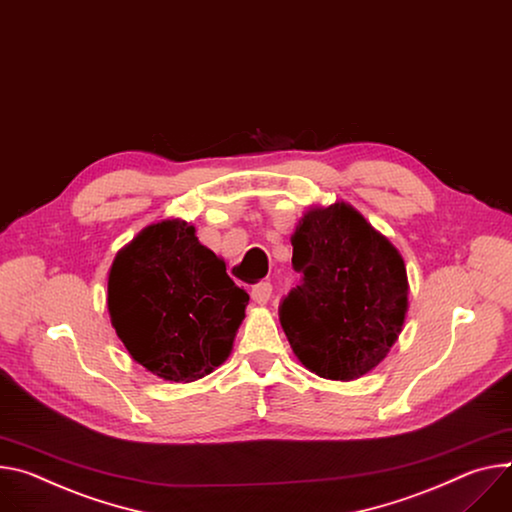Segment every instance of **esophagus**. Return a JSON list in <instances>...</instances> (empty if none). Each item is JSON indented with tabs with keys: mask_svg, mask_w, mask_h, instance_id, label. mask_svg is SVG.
Here are the masks:
<instances>
[{
	"mask_svg": "<svg viewBox=\"0 0 512 512\" xmlns=\"http://www.w3.org/2000/svg\"><path fill=\"white\" fill-rule=\"evenodd\" d=\"M271 292H273V288L269 282H259L251 288V298L257 304H267V300L271 298Z\"/></svg>",
	"mask_w": 512,
	"mask_h": 512,
	"instance_id": "1",
	"label": "esophagus"
}]
</instances>
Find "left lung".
<instances>
[{
  "label": "left lung",
  "instance_id": "8db88e82",
  "mask_svg": "<svg viewBox=\"0 0 512 512\" xmlns=\"http://www.w3.org/2000/svg\"><path fill=\"white\" fill-rule=\"evenodd\" d=\"M292 245L302 282L282 300L280 322L296 357L320 378H361L402 331L408 280L400 253L343 202L310 210Z\"/></svg>",
  "mask_w": 512,
  "mask_h": 512
}]
</instances>
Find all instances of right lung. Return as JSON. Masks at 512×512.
<instances>
[{
    "label": "right lung",
    "mask_w": 512,
    "mask_h": 512,
    "mask_svg": "<svg viewBox=\"0 0 512 512\" xmlns=\"http://www.w3.org/2000/svg\"><path fill=\"white\" fill-rule=\"evenodd\" d=\"M249 294L181 220L147 226L110 269L108 310L134 361L169 382H194L230 353Z\"/></svg>",
    "instance_id": "obj_1"
}]
</instances>
